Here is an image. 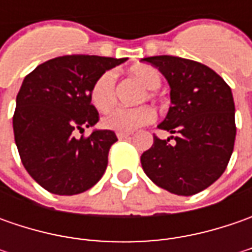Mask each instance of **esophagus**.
Masks as SVG:
<instances>
[{"label":"esophagus","instance_id":"obj_1","mask_svg":"<svg viewBox=\"0 0 252 252\" xmlns=\"http://www.w3.org/2000/svg\"><path fill=\"white\" fill-rule=\"evenodd\" d=\"M118 139L119 140H126V139H130V134L129 133H116Z\"/></svg>","mask_w":252,"mask_h":252}]
</instances>
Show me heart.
Instances as JSON below:
<instances>
[{
  "instance_id": "obj_1",
  "label": "heart",
  "mask_w": 252,
  "mask_h": 252,
  "mask_svg": "<svg viewBox=\"0 0 252 252\" xmlns=\"http://www.w3.org/2000/svg\"><path fill=\"white\" fill-rule=\"evenodd\" d=\"M149 91L140 96V102L146 99H156V90L161 85L158 71L147 64H139L129 70ZM90 101L94 108L99 112H108L116 102V78L112 71L102 73L92 84L90 90ZM156 119V111L149 105H140L134 108H116L103 116V127L118 133H130L150 125Z\"/></svg>"
}]
</instances>
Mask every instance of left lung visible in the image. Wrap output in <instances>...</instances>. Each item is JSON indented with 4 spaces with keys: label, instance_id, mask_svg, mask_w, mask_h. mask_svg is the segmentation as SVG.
I'll return each instance as SVG.
<instances>
[{
    "label": "left lung",
    "instance_id": "8db88e82",
    "mask_svg": "<svg viewBox=\"0 0 252 252\" xmlns=\"http://www.w3.org/2000/svg\"><path fill=\"white\" fill-rule=\"evenodd\" d=\"M169 84L171 106L158 125L170 139L154 136L141 154L146 175L160 188L190 196L218 181L227 167L236 140L234 101L226 81L205 64L175 57L143 59Z\"/></svg>",
    "mask_w": 252,
    "mask_h": 252
}]
</instances>
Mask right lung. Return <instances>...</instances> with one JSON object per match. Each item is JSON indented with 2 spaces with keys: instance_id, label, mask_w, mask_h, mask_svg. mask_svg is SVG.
I'll return each instance as SVG.
<instances>
[{
  "instance_id": "add662e5",
  "label": "right lung",
  "mask_w": 252,
  "mask_h": 252,
  "mask_svg": "<svg viewBox=\"0 0 252 252\" xmlns=\"http://www.w3.org/2000/svg\"><path fill=\"white\" fill-rule=\"evenodd\" d=\"M127 59L68 54L39 64L25 77L16 95L14 136L19 157L29 175L56 195H77L102 178L112 130L83 133L99 121L90 101L94 81Z\"/></svg>"
}]
</instances>
